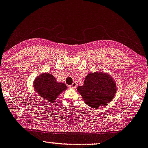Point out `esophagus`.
<instances>
[{
  "label": "esophagus",
  "mask_w": 148,
  "mask_h": 148,
  "mask_svg": "<svg viewBox=\"0 0 148 148\" xmlns=\"http://www.w3.org/2000/svg\"><path fill=\"white\" fill-rule=\"evenodd\" d=\"M76 86H77V84H76V82H73L72 85L70 86V88H75L76 87Z\"/></svg>",
  "instance_id": "34e87169"
}]
</instances>
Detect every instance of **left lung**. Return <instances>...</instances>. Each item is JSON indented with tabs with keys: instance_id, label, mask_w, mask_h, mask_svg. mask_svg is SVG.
Listing matches in <instances>:
<instances>
[{
	"instance_id": "8db88e82",
	"label": "left lung",
	"mask_w": 148,
	"mask_h": 148,
	"mask_svg": "<svg viewBox=\"0 0 148 148\" xmlns=\"http://www.w3.org/2000/svg\"><path fill=\"white\" fill-rule=\"evenodd\" d=\"M77 90L86 105L97 109L108 105L114 99L117 86L111 75L101 71L88 73L84 84L78 86Z\"/></svg>"
}]
</instances>
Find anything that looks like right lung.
Instances as JSON below:
<instances>
[{
  "instance_id": "right-lung-1",
  "label": "right lung",
  "mask_w": 148,
  "mask_h": 148,
  "mask_svg": "<svg viewBox=\"0 0 148 148\" xmlns=\"http://www.w3.org/2000/svg\"><path fill=\"white\" fill-rule=\"evenodd\" d=\"M34 90L45 101L54 103L60 95L67 89L64 82H57L56 77L51 73L45 72L35 78L34 83Z\"/></svg>"
}]
</instances>
